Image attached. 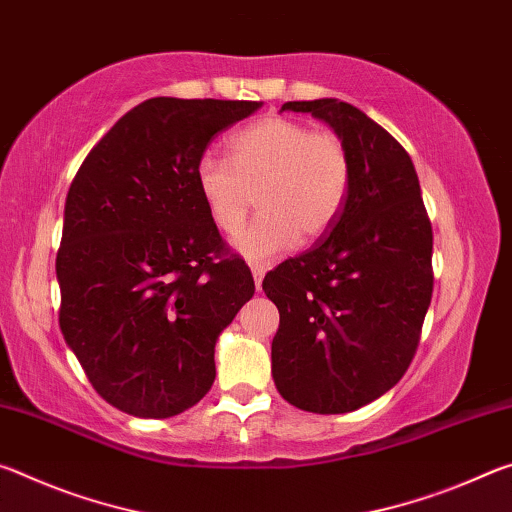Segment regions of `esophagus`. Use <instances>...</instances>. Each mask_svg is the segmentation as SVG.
I'll use <instances>...</instances> for the list:
<instances>
[{
    "instance_id": "obj_1",
    "label": "esophagus",
    "mask_w": 512,
    "mask_h": 512,
    "mask_svg": "<svg viewBox=\"0 0 512 512\" xmlns=\"http://www.w3.org/2000/svg\"><path fill=\"white\" fill-rule=\"evenodd\" d=\"M250 271H253L255 289L262 291V280H264V275H266V266H262V264H250Z\"/></svg>"
}]
</instances>
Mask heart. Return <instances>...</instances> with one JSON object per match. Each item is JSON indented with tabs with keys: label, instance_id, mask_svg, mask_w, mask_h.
I'll return each mask as SVG.
<instances>
[{
	"label": "heart",
	"instance_id": "1",
	"mask_svg": "<svg viewBox=\"0 0 512 512\" xmlns=\"http://www.w3.org/2000/svg\"><path fill=\"white\" fill-rule=\"evenodd\" d=\"M230 160L196 162V187L212 223L235 237L257 207V221L237 239L253 262L316 241L339 221L352 187V155L334 131H311L289 117H264L228 140Z\"/></svg>",
	"mask_w": 512,
	"mask_h": 512
}]
</instances>
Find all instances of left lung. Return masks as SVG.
<instances>
[{
	"label": "left lung",
	"mask_w": 512,
	"mask_h": 512,
	"mask_svg": "<svg viewBox=\"0 0 512 512\" xmlns=\"http://www.w3.org/2000/svg\"><path fill=\"white\" fill-rule=\"evenodd\" d=\"M348 144V203L314 248L262 287L280 311L273 379L289 404L348 413L377 400L411 366L433 293V232L411 155L366 112L336 99L287 101Z\"/></svg>",
	"instance_id": "8db88e82"
}]
</instances>
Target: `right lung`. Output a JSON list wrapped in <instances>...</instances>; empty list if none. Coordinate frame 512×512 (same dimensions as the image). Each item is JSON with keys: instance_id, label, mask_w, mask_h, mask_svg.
Instances as JSON below:
<instances>
[{"instance_id": "right-lung-1", "label": "right lung", "mask_w": 512, "mask_h": 512, "mask_svg": "<svg viewBox=\"0 0 512 512\" xmlns=\"http://www.w3.org/2000/svg\"><path fill=\"white\" fill-rule=\"evenodd\" d=\"M259 106L146 99L69 185L58 323L94 391L119 411L171 418L214 384L216 339L255 282L207 214L194 171L212 137Z\"/></svg>"}]
</instances>
